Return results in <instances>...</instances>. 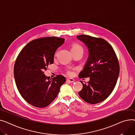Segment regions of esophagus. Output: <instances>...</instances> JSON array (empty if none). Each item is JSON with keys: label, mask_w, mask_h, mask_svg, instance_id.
<instances>
[{"label": "esophagus", "mask_w": 135, "mask_h": 135, "mask_svg": "<svg viewBox=\"0 0 135 135\" xmlns=\"http://www.w3.org/2000/svg\"><path fill=\"white\" fill-rule=\"evenodd\" d=\"M66 81L68 82H70V83H73L75 82V80L73 78H67Z\"/></svg>", "instance_id": "obj_1"}]
</instances>
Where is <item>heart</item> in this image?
Segmentation results:
<instances>
[{
  "label": "heart",
  "mask_w": 135,
  "mask_h": 135,
  "mask_svg": "<svg viewBox=\"0 0 135 135\" xmlns=\"http://www.w3.org/2000/svg\"><path fill=\"white\" fill-rule=\"evenodd\" d=\"M80 49H82V47L79 45L78 44H74L72 46V47H71V51H76V50H80Z\"/></svg>",
  "instance_id": "heart-1"
}]
</instances>
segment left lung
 <instances>
[{
  "label": "left lung",
  "mask_w": 135,
  "mask_h": 135,
  "mask_svg": "<svg viewBox=\"0 0 135 135\" xmlns=\"http://www.w3.org/2000/svg\"><path fill=\"white\" fill-rule=\"evenodd\" d=\"M77 37L85 44L89 53L78 77L90 78L87 83L80 81L83 88L78 95L89 104H98L113 91L119 74V64L112 47L105 40L86 35Z\"/></svg>",
  "instance_id": "left-lung-1"
}]
</instances>
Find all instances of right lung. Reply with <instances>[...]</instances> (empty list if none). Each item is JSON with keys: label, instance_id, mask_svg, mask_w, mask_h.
<instances>
[{"label": "right lung", "instance_id": "add662e5", "mask_svg": "<svg viewBox=\"0 0 135 135\" xmlns=\"http://www.w3.org/2000/svg\"><path fill=\"white\" fill-rule=\"evenodd\" d=\"M64 40L53 36L34 40L18 55L13 69L16 84L22 98L31 105L38 108L49 106L65 82L64 76L57 75L52 80L44 73L53 63L54 54Z\"/></svg>", "mask_w": 135, "mask_h": 135}]
</instances>
